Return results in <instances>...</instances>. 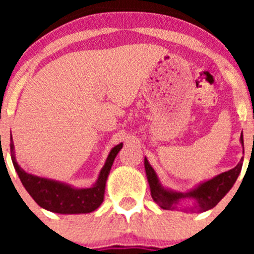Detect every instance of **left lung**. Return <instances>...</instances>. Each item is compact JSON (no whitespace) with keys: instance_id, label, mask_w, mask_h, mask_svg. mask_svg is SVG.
<instances>
[{"instance_id":"1","label":"left lung","mask_w":254,"mask_h":254,"mask_svg":"<svg viewBox=\"0 0 254 254\" xmlns=\"http://www.w3.org/2000/svg\"><path fill=\"white\" fill-rule=\"evenodd\" d=\"M241 143L243 146V135H241ZM241 168H242V161L232 170L220 173L219 176L214 177L212 179L203 182L196 188L191 189L187 193H179V191L170 190V189L162 187V184L158 181L157 175L148 163L147 158H145V171L148 184H150L151 196L165 210L176 209L184 199H190L193 201L190 210H194V211L203 212L212 209L234 187L237 177L241 173Z\"/></svg>"}]
</instances>
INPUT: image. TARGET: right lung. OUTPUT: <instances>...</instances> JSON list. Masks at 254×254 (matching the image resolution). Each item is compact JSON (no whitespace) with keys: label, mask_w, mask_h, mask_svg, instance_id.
I'll use <instances>...</instances> for the list:
<instances>
[{"label":"right lung","mask_w":254,"mask_h":254,"mask_svg":"<svg viewBox=\"0 0 254 254\" xmlns=\"http://www.w3.org/2000/svg\"><path fill=\"white\" fill-rule=\"evenodd\" d=\"M122 147L123 143H119L112 148L96 184H93L91 188L82 189H76L68 184L53 181V179L42 178V177L25 172L16 161L12 137L11 158L23 187L38 205L51 212H58V214H87V212L94 211L103 203L107 179H108L114 158L117 157Z\"/></svg>","instance_id":"add662e5"}]
</instances>
